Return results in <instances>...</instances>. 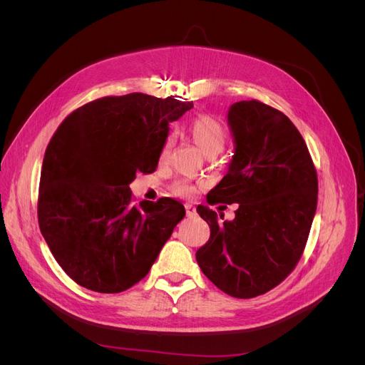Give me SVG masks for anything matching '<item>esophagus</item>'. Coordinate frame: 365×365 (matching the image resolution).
Segmentation results:
<instances>
[{"mask_svg":"<svg viewBox=\"0 0 365 365\" xmlns=\"http://www.w3.org/2000/svg\"><path fill=\"white\" fill-rule=\"evenodd\" d=\"M185 212H187V216H195V205L193 204H190V202H187L185 205Z\"/></svg>","mask_w":365,"mask_h":365,"instance_id":"esophagus-1","label":"esophagus"}]
</instances>
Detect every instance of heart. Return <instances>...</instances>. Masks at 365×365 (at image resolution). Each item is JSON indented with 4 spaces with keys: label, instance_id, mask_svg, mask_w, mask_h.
Here are the masks:
<instances>
[{
    "label": "heart",
    "instance_id": "b5f03b06",
    "mask_svg": "<svg viewBox=\"0 0 365 365\" xmlns=\"http://www.w3.org/2000/svg\"><path fill=\"white\" fill-rule=\"evenodd\" d=\"M189 132H190V137L195 141V145L201 149V152L205 157L217 155V153L224 149L227 143V130L224 125L220 123L219 118L210 114H202L193 118L189 126ZM170 145H172V138L168 137L161 149V157L168 155ZM196 190L197 187L189 181H178L173 185V192L182 197L193 196Z\"/></svg>",
    "mask_w": 365,
    "mask_h": 365
}]
</instances>
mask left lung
Instances as JSON below:
<instances>
[{
  "label": "left lung",
  "mask_w": 365,
  "mask_h": 365,
  "mask_svg": "<svg viewBox=\"0 0 365 365\" xmlns=\"http://www.w3.org/2000/svg\"><path fill=\"white\" fill-rule=\"evenodd\" d=\"M235 155L208 192V204H239L233 220L207 205L196 212L210 239L196 251L207 279L236 298H252L280 284L304 251L317 210L318 178L300 132L279 109L259 101L231 105Z\"/></svg>",
  "instance_id": "8db88e82"
}]
</instances>
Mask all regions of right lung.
Returning a JSON list of instances; mask_svg holds the SVG:
<instances>
[{"mask_svg":"<svg viewBox=\"0 0 365 365\" xmlns=\"http://www.w3.org/2000/svg\"><path fill=\"white\" fill-rule=\"evenodd\" d=\"M193 108L141 93L102 97L65 118L43 157L38 220L61 268L117 294L146 277L184 217L172 197L134 204L129 184L157 169L169 123Z\"/></svg>","mask_w":365,"mask_h":365,"instance_id":"add662e5","label":"right lung"}]
</instances>
